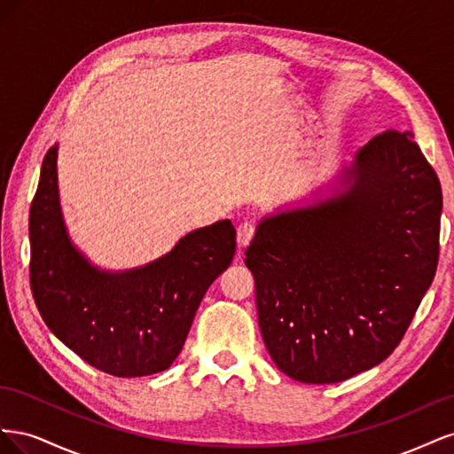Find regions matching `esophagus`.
<instances>
[{
	"label": "esophagus",
	"instance_id": "esophagus-1",
	"mask_svg": "<svg viewBox=\"0 0 454 454\" xmlns=\"http://www.w3.org/2000/svg\"><path fill=\"white\" fill-rule=\"evenodd\" d=\"M254 235H255V225L254 223H250V222L240 223L239 229H237V242H239L240 248H246V246H248L250 240L254 239Z\"/></svg>",
	"mask_w": 454,
	"mask_h": 454
}]
</instances>
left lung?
Masks as SVG:
<instances>
[{
    "label": "left lung",
    "mask_w": 454,
    "mask_h": 454,
    "mask_svg": "<svg viewBox=\"0 0 454 454\" xmlns=\"http://www.w3.org/2000/svg\"><path fill=\"white\" fill-rule=\"evenodd\" d=\"M342 184L332 199L265 217L244 259L272 362L307 384L387 360L439 257L442 185L413 132L375 136Z\"/></svg>",
    "instance_id": "obj_1"
}]
</instances>
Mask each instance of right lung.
<instances>
[{
  "instance_id": "right-lung-1",
  "label": "right lung",
  "mask_w": 454,
  "mask_h": 454,
  "mask_svg": "<svg viewBox=\"0 0 454 454\" xmlns=\"http://www.w3.org/2000/svg\"><path fill=\"white\" fill-rule=\"evenodd\" d=\"M235 239V227L222 219L189 232L153 263L100 270L66 232L54 145L30 208V286L37 310L67 348L104 373H159L182 352L206 290L231 265Z\"/></svg>"
}]
</instances>
